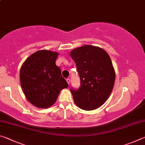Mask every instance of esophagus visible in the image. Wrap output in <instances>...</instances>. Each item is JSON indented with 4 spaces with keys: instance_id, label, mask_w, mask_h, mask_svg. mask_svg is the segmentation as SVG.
<instances>
[{
    "instance_id": "1",
    "label": "esophagus",
    "mask_w": 145,
    "mask_h": 145,
    "mask_svg": "<svg viewBox=\"0 0 145 145\" xmlns=\"http://www.w3.org/2000/svg\"><path fill=\"white\" fill-rule=\"evenodd\" d=\"M67 82H68V84H70V78H67Z\"/></svg>"
}]
</instances>
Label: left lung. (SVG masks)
I'll return each instance as SVG.
<instances>
[{
    "instance_id": "left-lung-1",
    "label": "left lung",
    "mask_w": 145,
    "mask_h": 145,
    "mask_svg": "<svg viewBox=\"0 0 145 145\" xmlns=\"http://www.w3.org/2000/svg\"><path fill=\"white\" fill-rule=\"evenodd\" d=\"M70 56L80 80L77 89L70 88L75 104L86 111L96 109L113 89L115 72L111 58L104 49L89 45L73 49Z\"/></svg>"
}]
</instances>
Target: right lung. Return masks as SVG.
<instances>
[{
    "mask_svg": "<svg viewBox=\"0 0 145 145\" xmlns=\"http://www.w3.org/2000/svg\"><path fill=\"white\" fill-rule=\"evenodd\" d=\"M58 54L42 50L34 53L22 66L20 79L27 100L40 108H48L57 100L60 91L68 84L56 61Z\"/></svg>",
    "mask_w": 145,
    "mask_h": 145,
    "instance_id": "add662e5",
    "label": "right lung"
}]
</instances>
